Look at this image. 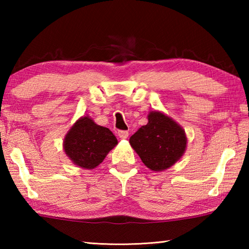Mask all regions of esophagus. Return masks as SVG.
I'll use <instances>...</instances> for the list:
<instances>
[{"label": "esophagus", "mask_w": 249, "mask_h": 249, "mask_svg": "<svg viewBox=\"0 0 249 249\" xmlns=\"http://www.w3.org/2000/svg\"><path fill=\"white\" fill-rule=\"evenodd\" d=\"M119 136L120 138H122V140H126V138L128 137V132L127 130H119Z\"/></svg>", "instance_id": "esophagus-1"}]
</instances>
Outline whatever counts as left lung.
<instances>
[{
	"label": "left lung",
	"mask_w": 249,
	"mask_h": 249,
	"mask_svg": "<svg viewBox=\"0 0 249 249\" xmlns=\"http://www.w3.org/2000/svg\"><path fill=\"white\" fill-rule=\"evenodd\" d=\"M129 144L147 168L161 171L183 155L187 137L181 126L170 117L160 112H150L148 123L130 136Z\"/></svg>",
	"instance_id": "8db88e82"
}]
</instances>
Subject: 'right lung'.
I'll return each instance as SVG.
<instances>
[{
  "instance_id": "right-lung-1",
  "label": "right lung",
  "mask_w": 249,
  "mask_h": 249,
  "mask_svg": "<svg viewBox=\"0 0 249 249\" xmlns=\"http://www.w3.org/2000/svg\"><path fill=\"white\" fill-rule=\"evenodd\" d=\"M117 140L111 130L96 125L90 117H81L67 134L64 148L74 165L93 169L114 148Z\"/></svg>"
}]
</instances>
